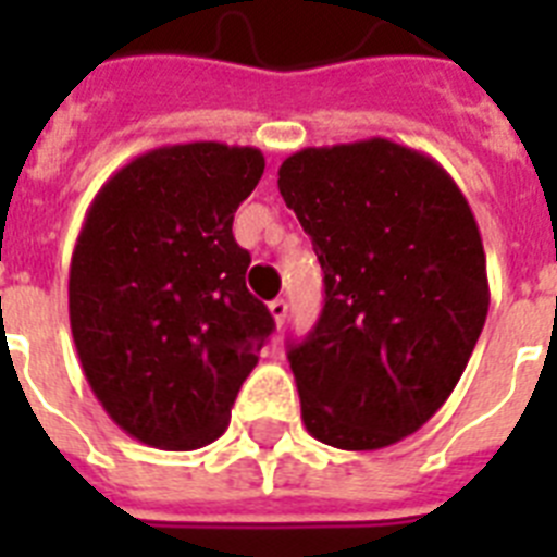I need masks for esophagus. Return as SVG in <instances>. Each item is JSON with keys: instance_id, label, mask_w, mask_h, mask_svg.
<instances>
[{"instance_id": "obj_1", "label": "esophagus", "mask_w": 557, "mask_h": 557, "mask_svg": "<svg viewBox=\"0 0 557 557\" xmlns=\"http://www.w3.org/2000/svg\"><path fill=\"white\" fill-rule=\"evenodd\" d=\"M269 312H271V318H274V323H277V326H283V323H286V314H288V304L286 300H271Z\"/></svg>"}]
</instances>
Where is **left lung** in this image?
Here are the masks:
<instances>
[{
    "label": "left lung",
    "mask_w": 557,
    "mask_h": 557,
    "mask_svg": "<svg viewBox=\"0 0 557 557\" xmlns=\"http://www.w3.org/2000/svg\"><path fill=\"white\" fill-rule=\"evenodd\" d=\"M277 176L326 288L318 326L288 347L306 431L341 450L387 448L445 405L483 332L471 205L431 156L387 138L306 147Z\"/></svg>",
    "instance_id": "8db88e82"
}]
</instances>
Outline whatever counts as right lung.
Wrapping results in <instances>:
<instances>
[{"instance_id":"add662e5","label":"right lung","mask_w":557,"mask_h":557,"mask_svg":"<svg viewBox=\"0 0 557 557\" xmlns=\"http://www.w3.org/2000/svg\"><path fill=\"white\" fill-rule=\"evenodd\" d=\"M262 170L253 147L173 144L124 164L86 210L69 269L74 347L109 419L144 445L219 440L274 330L231 231Z\"/></svg>"}]
</instances>
